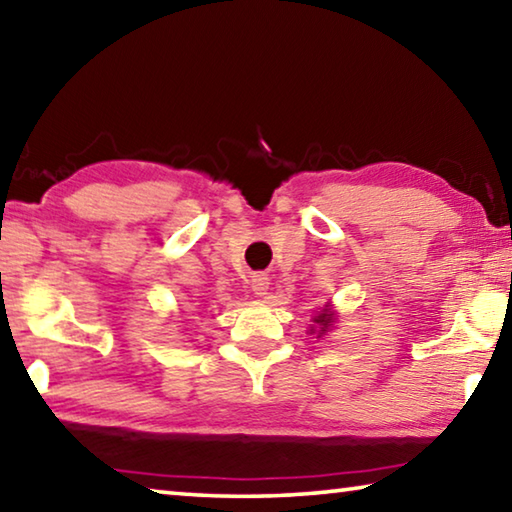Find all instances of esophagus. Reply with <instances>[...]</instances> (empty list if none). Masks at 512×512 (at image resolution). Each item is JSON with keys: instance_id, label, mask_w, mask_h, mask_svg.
<instances>
[{"instance_id": "1", "label": "esophagus", "mask_w": 512, "mask_h": 512, "mask_svg": "<svg viewBox=\"0 0 512 512\" xmlns=\"http://www.w3.org/2000/svg\"><path fill=\"white\" fill-rule=\"evenodd\" d=\"M268 275H264V273H255L253 275V280H250V289L255 291V296H266V291H268Z\"/></svg>"}]
</instances>
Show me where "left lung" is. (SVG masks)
Instances as JSON below:
<instances>
[{
	"mask_svg": "<svg viewBox=\"0 0 512 512\" xmlns=\"http://www.w3.org/2000/svg\"><path fill=\"white\" fill-rule=\"evenodd\" d=\"M334 311H332V305H329V302H327V305L323 307V309H320L318 311V314L314 316V323H316V327H311V334H318L316 336V339H320V336H323V334H327V329L329 327H332V323H334Z\"/></svg>",
	"mask_w": 512,
	"mask_h": 512,
	"instance_id": "obj_1",
	"label": "left lung"
}]
</instances>
